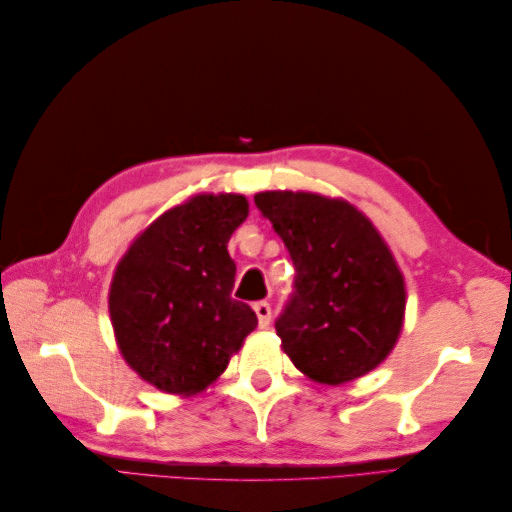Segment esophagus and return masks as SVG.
<instances>
[{
    "label": "esophagus",
    "instance_id": "esophagus-1",
    "mask_svg": "<svg viewBox=\"0 0 512 512\" xmlns=\"http://www.w3.org/2000/svg\"><path fill=\"white\" fill-rule=\"evenodd\" d=\"M255 314H257V319H259V328H268L270 325V303H266V301H257L255 303Z\"/></svg>",
    "mask_w": 512,
    "mask_h": 512
}]
</instances>
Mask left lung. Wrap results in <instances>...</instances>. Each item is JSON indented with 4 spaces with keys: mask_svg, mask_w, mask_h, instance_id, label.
Here are the masks:
<instances>
[{
    "mask_svg": "<svg viewBox=\"0 0 512 512\" xmlns=\"http://www.w3.org/2000/svg\"><path fill=\"white\" fill-rule=\"evenodd\" d=\"M255 204L295 264L275 321L290 361L325 385L372 372L405 317V281L374 224L352 204L306 191H264Z\"/></svg>",
    "mask_w": 512,
    "mask_h": 512,
    "instance_id": "8db88e82",
    "label": "left lung"
}]
</instances>
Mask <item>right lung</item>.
<instances>
[{"label":"right lung","instance_id":"add662e5","mask_svg":"<svg viewBox=\"0 0 512 512\" xmlns=\"http://www.w3.org/2000/svg\"><path fill=\"white\" fill-rule=\"evenodd\" d=\"M244 195H195L173 206L129 246L110 288L118 347L138 376L167 394H195L220 376L257 328L231 297L226 244L246 220Z\"/></svg>","mask_w":512,"mask_h":512}]
</instances>
